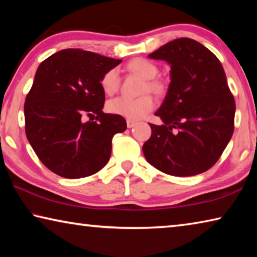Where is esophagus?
I'll return each mask as SVG.
<instances>
[{
	"label": "esophagus",
	"instance_id": "obj_1",
	"mask_svg": "<svg viewBox=\"0 0 257 257\" xmlns=\"http://www.w3.org/2000/svg\"><path fill=\"white\" fill-rule=\"evenodd\" d=\"M135 124H136V121H134V120H129V119L127 120V127H128V128H133Z\"/></svg>",
	"mask_w": 257,
	"mask_h": 257
}]
</instances>
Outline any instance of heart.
<instances>
[{
  "mask_svg": "<svg viewBox=\"0 0 257 257\" xmlns=\"http://www.w3.org/2000/svg\"><path fill=\"white\" fill-rule=\"evenodd\" d=\"M128 71L136 73L146 79L143 86L142 93L151 92L155 95H162L165 90L164 84L156 79L159 69L152 61L143 58L134 59L127 64ZM120 77L118 69L113 68L104 73L101 79V87L103 92L107 95H113L119 89ZM155 102L151 95H143L138 98L115 97L107 103V110L113 114L123 116L129 120H138L153 110Z\"/></svg>",
  "mask_w": 257,
  "mask_h": 257,
  "instance_id": "obj_1",
  "label": "heart"
}]
</instances>
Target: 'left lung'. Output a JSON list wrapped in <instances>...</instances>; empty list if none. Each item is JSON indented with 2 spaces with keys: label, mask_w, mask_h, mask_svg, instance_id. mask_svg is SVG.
I'll use <instances>...</instances> for the list:
<instances>
[{
  "label": "left lung",
  "mask_w": 257,
  "mask_h": 257,
  "mask_svg": "<svg viewBox=\"0 0 257 257\" xmlns=\"http://www.w3.org/2000/svg\"><path fill=\"white\" fill-rule=\"evenodd\" d=\"M171 67L167 96L150 123L143 145L149 163L167 175L196 176L216 163L231 139L236 103L222 64L212 52L190 38H177L149 55Z\"/></svg>",
  "instance_id": "1"
}]
</instances>
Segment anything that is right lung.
Masks as SVG:
<instances>
[{
    "mask_svg": "<svg viewBox=\"0 0 257 257\" xmlns=\"http://www.w3.org/2000/svg\"><path fill=\"white\" fill-rule=\"evenodd\" d=\"M121 60L67 49L37 68L26 97V136L41 162L69 179L92 176L110 160L112 138L123 133V116L104 113V73Z\"/></svg>",
    "mask_w": 257,
    "mask_h": 257,
    "instance_id": "1",
    "label": "right lung"
}]
</instances>
